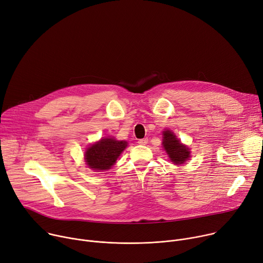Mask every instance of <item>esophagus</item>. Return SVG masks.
<instances>
[{
    "mask_svg": "<svg viewBox=\"0 0 263 263\" xmlns=\"http://www.w3.org/2000/svg\"><path fill=\"white\" fill-rule=\"evenodd\" d=\"M137 144H139V145H142V146L147 145V144H148V138L146 137V138H141V139H138Z\"/></svg>",
    "mask_w": 263,
    "mask_h": 263,
    "instance_id": "esophagus-1",
    "label": "esophagus"
}]
</instances>
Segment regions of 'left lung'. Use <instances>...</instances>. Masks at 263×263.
<instances>
[{
    "label": "left lung",
    "instance_id": "obj_1",
    "mask_svg": "<svg viewBox=\"0 0 263 263\" xmlns=\"http://www.w3.org/2000/svg\"><path fill=\"white\" fill-rule=\"evenodd\" d=\"M162 135V147L170 160L176 165L184 163L191 157L189 147L182 145L181 141L170 130H164Z\"/></svg>",
    "mask_w": 263,
    "mask_h": 263
}]
</instances>
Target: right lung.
<instances>
[{"mask_svg":"<svg viewBox=\"0 0 263 263\" xmlns=\"http://www.w3.org/2000/svg\"><path fill=\"white\" fill-rule=\"evenodd\" d=\"M127 147L126 140L105 137L87 148L85 161L88 168L98 172L109 170Z\"/></svg>","mask_w":263,"mask_h":263,"instance_id":"add662e5","label":"right lung"}]
</instances>
